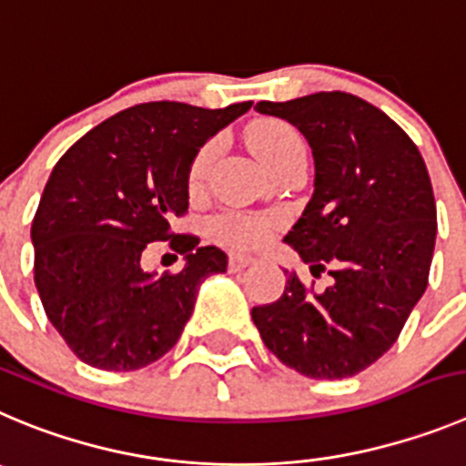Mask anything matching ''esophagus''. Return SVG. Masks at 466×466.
<instances>
[{
    "mask_svg": "<svg viewBox=\"0 0 466 466\" xmlns=\"http://www.w3.org/2000/svg\"><path fill=\"white\" fill-rule=\"evenodd\" d=\"M258 259L253 258V255H243V253H232L229 255V271H241V268L250 267V264H255Z\"/></svg>",
    "mask_w": 466,
    "mask_h": 466,
    "instance_id": "34e87169",
    "label": "esophagus"
}]
</instances>
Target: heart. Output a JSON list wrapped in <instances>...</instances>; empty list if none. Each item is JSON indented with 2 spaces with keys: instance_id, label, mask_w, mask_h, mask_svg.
Instances as JSON below:
<instances>
[{
  "instance_id": "heart-1",
  "label": "heart",
  "mask_w": 466,
  "mask_h": 466,
  "mask_svg": "<svg viewBox=\"0 0 466 466\" xmlns=\"http://www.w3.org/2000/svg\"><path fill=\"white\" fill-rule=\"evenodd\" d=\"M250 147L258 154V158L271 169L285 156L292 154L294 149H303V142L292 126L268 119L250 130ZM216 154H218L216 142H208L198 151L188 172L190 193H198L204 186V179H207L208 169L216 160ZM268 232H271V220L262 218V216H250V213H220L218 218H213L211 223L213 237L234 248L259 246L268 237Z\"/></svg>"
}]
</instances>
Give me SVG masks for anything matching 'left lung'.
<instances>
[{"mask_svg":"<svg viewBox=\"0 0 466 466\" xmlns=\"http://www.w3.org/2000/svg\"><path fill=\"white\" fill-rule=\"evenodd\" d=\"M255 110L289 121L310 145L315 190L285 243L312 276L329 268L333 280L317 292L285 271L282 297L250 315L287 368L354 377L393 347L428 287L437 238L428 167L389 115L345 91Z\"/></svg>","mask_w":466,"mask_h":466,"instance_id":"1","label":"left lung"}]
</instances>
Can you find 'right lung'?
Masks as SVG:
<instances>
[{
	"label": "right lung",
	"mask_w": 466,
	"mask_h": 466,
	"mask_svg": "<svg viewBox=\"0 0 466 466\" xmlns=\"http://www.w3.org/2000/svg\"><path fill=\"white\" fill-rule=\"evenodd\" d=\"M140 103L110 116L59 158L32 223L34 282L46 315L80 360L140 370L167 354L190 319L198 289L228 271V255L169 234L188 208V172L213 135L250 110ZM172 238L179 274L147 272L154 240Z\"/></svg>",
	"instance_id": "obj_1"
}]
</instances>
